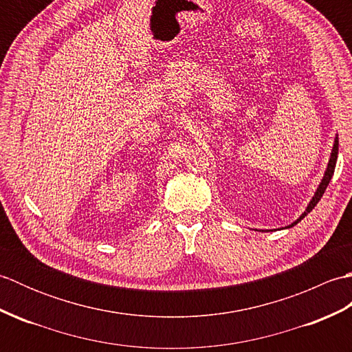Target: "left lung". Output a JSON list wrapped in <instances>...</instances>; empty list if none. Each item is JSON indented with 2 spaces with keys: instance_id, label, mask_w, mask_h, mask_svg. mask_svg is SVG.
<instances>
[{
  "instance_id": "left-lung-1",
  "label": "left lung",
  "mask_w": 352,
  "mask_h": 352,
  "mask_svg": "<svg viewBox=\"0 0 352 352\" xmlns=\"http://www.w3.org/2000/svg\"><path fill=\"white\" fill-rule=\"evenodd\" d=\"M338 154H339V138H338V134H336L334 144H333V149H331V154H330V160H328L327 169H325V172H324V177H322V180H320V183H319V186H318L315 195H313V198L310 199V203L307 204V207H305V210H304V213L300 216V218L292 222L290 226H287L286 228H292L294 226H296V223L300 222L301 219H304L305 216H307V214L313 210V208H315V206L319 203V199L322 198L324 192H325V189H327V186L330 184L331 178H333L334 168H336V162H338ZM260 231H267V230H260Z\"/></svg>"
}]
</instances>
